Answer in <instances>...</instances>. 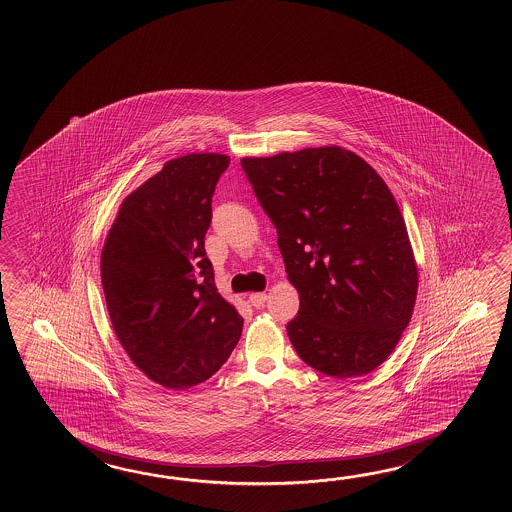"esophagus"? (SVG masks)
<instances>
[{
	"instance_id": "esophagus-1",
	"label": "esophagus",
	"mask_w": 512,
	"mask_h": 512,
	"mask_svg": "<svg viewBox=\"0 0 512 512\" xmlns=\"http://www.w3.org/2000/svg\"><path fill=\"white\" fill-rule=\"evenodd\" d=\"M249 302H251V305H254V307H261V305H263V304H265V302H267V294H265V293L249 294Z\"/></svg>"
}]
</instances>
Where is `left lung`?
Returning <instances> with one entry per match:
<instances>
[{
    "label": "left lung",
    "mask_w": 512,
    "mask_h": 512,
    "mask_svg": "<svg viewBox=\"0 0 512 512\" xmlns=\"http://www.w3.org/2000/svg\"><path fill=\"white\" fill-rule=\"evenodd\" d=\"M300 296L287 335L316 371L360 377L390 357L414 313L417 265L390 188L340 146L245 157Z\"/></svg>",
    "instance_id": "obj_1"
}]
</instances>
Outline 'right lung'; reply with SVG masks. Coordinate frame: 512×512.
I'll return each mask as SVG.
<instances>
[{"label": "right lung", "mask_w": 512, "mask_h": 512, "mask_svg": "<svg viewBox=\"0 0 512 512\" xmlns=\"http://www.w3.org/2000/svg\"><path fill=\"white\" fill-rule=\"evenodd\" d=\"M230 159L190 153L164 164L120 205L100 256L115 335L148 379L186 390L227 362L243 318L205 251L212 196Z\"/></svg>", "instance_id": "add662e5"}]
</instances>
